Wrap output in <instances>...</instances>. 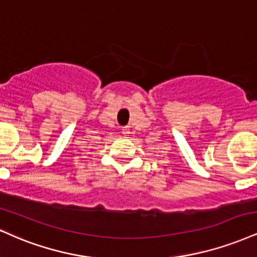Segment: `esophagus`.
Segmentation results:
<instances>
[{
    "instance_id": "obj_1",
    "label": "esophagus",
    "mask_w": 257,
    "mask_h": 257,
    "mask_svg": "<svg viewBox=\"0 0 257 257\" xmlns=\"http://www.w3.org/2000/svg\"><path fill=\"white\" fill-rule=\"evenodd\" d=\"M129 133H131V131H129V128H126V126H125V128L122 129V134L123 135H128Z\"/></svg>"
}]
</instances>
